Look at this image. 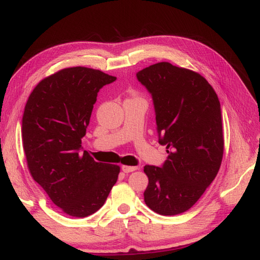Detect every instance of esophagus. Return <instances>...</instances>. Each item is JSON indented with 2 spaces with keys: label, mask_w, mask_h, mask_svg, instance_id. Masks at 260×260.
<instances>
[{
  "label": "esophagus",
  "mask_w": 260,
  "mask_h": 260,
  "mask_svg": "<svg viewBox=\"0 0 260 260\" xmlns=\"http://www.w3.org/2000/svg\"><path fill=\"white\" fill-rule=\"evenodd\" d=\"M137 169L138 167H133V166H122V170L125 172V174H128V172H133Z\"/></svg>",
  "instance_id": "1"
}]
</instances>
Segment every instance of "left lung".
<instances>
[{"mask_svg": "<svg viewBox=\"0 0 260 260\" xmlns=\"http://www.w3.org/2000/svg\"><path fill=\"white\" fill-rule=\"evenodd\" d=\"M136 77L152 96L159 144L168 152L161 167H144L145 203L158 214H180L196 204L221 167V104L201 75L169 62L151 64Z\"/></svg>", "mask_w": 260, "mask_h": 260, "instance_id": "8db88e82", "label": "left lung"}]
</instances>
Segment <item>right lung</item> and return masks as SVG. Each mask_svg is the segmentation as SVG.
<instances>
[{
  "mask_svg": "<svg viewBox=\"0 0 260 260\" xmlns=\"http://www.w3.org/2000/svg\"><path fill=\"white\" fill-rule=\"evenodd\" d=\"M115 80L85 67L66 68L42 80L25 105L22 139L30 175L70 216L95 213L117 181V165L81 151L98 92Z\"/></svg>",
  "mask_w": 260,
  "mask_h": 260,
  "instance_id": "obj_1",
  "label": "right lung"
}]
</instances>
